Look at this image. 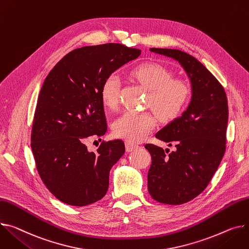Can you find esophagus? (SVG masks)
Here are the masks:
<instances>
[{"label":"esophagus","mask_w":249,"mask_h":249,"mask_svg":"<svg viewBox=\"0 0 249 249\" xmlns=\"http://www.w3.org/2000/svg\"><path fill=\"white\" fill-rule=\"evenodd\" d=\"M125 147H126V151L127 152H132V151H134L135 149H137L139 146L137 144H134V143H132L130 141H127L125 143Z\"/></svg>","instance_id":"1"}]
</instances>
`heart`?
<instances>
[{
    "instance_id": "1",
    "label": "heart",
    "mask_w": 249,
    "mask_h": 249,
    "mask_svg": "<svg viewBox=\"0 0 249 249\" xmlns=\"http://www.w3.org/2000/svg\"><path fill=\"white\" fill-rule=\"evenodd\" d=\"M131 75L150 90L148 105L163 121L178 118L190 100L191 87L188 83L172 78V72L160 63H142L132 70ZM119 90L117 76L112 74L105 78L100 95L107 108L114 109L118 105ZM156 122V116L151 112H127L114 122L113 133L130 142H140L153 130Z\"/></svg>"
}]
</instances>
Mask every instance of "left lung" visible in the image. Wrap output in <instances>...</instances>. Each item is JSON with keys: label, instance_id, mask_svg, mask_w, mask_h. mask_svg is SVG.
<instances>
[{"label": "left lung", "instance_id": "1", "mask_svg": "<svg viewBox=\"0 0 249 249\" xmlns=\"http://www.w3.org/2000/svg\"><path fill=\"white\" fill-rule=\"evenodd\" d=\"M150 51L178 61L191 83L187 109L155 135L169 146L174 144L176 150L166 154L161 147L145 145L152 158L148 171L149 194L160 203L179 205L206 188L222 160L227 97L218 80L193 56L175 49L151 48Z\"/></svg>", "mask_w": 249, "mask_h": 249}]
</instances>
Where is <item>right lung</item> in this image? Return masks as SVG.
Instances as JSON below:
<instances>
[{
	"label": "right lung",
	"mask_w": 249,
	"mask_h": 249,
	"mask_svg": "<svg viewBox=\"0 0 249 249\" xmlns=\"http://www.w3.org/2000/svg\"><path fill=\"white\" fill-rule=\"evenodd\" d=\"M140 54L139 49L115 43L82 47L46 77L31 147L42 181L60 201L85 206L105 196L110 170L125 153L124 142L102 141L96 152H89L85 142L107 131L100 95L105 78Z\"/></svg>",
	"instance_id": "obj_1"
}]
</instances>
